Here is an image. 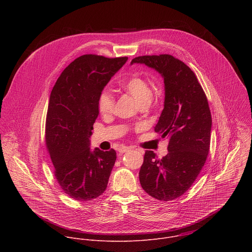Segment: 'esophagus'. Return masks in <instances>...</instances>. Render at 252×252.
Here are the masks:
<instances>
[{"label":"esophagus","mask_w":252,"mask_h":252,"mask_svg":"<svg viewBox=\"0 0 252 252\" xmlns=\"http://www.w3.org/2000/svg\"><path fill=\"white\" fill-rule=\"evenodd\" d=\"M129 150H130V148H129V147H127V146H121V147H119V148H118V152H119L120 154L126 153V152H128Z\"/></svg>","instance_id":"34e87169"}]
</instances>
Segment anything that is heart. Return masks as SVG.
Segmentation results:
<instances>
[{"label":"heart","mask_w":252,"mask_h":252,"mask_svg":"<svg viewBox=\"0 0 252 252\" xmlns=\"http://www.w3.org/2000/svg\"><path fill=\"white\" fill-rule=\"evenodd\" d=\"M123 89L129 93L139 105L151 101L152 91L148 83L140 76L131 77L126 82H124ZM98 107L100 112L103 114H107L112 111L114 107V99L108 90L101 92L98 99Z\"/></svg>","instance_id":"b5f03b06"}]
</instances>
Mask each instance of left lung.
Returning <instances> with one entry per match:
<instances>
[{"label":"left lung","instance_id":"obj_1","mask_svg":"<svg viewBox=\"0 0 252 252\" xmlns=\"http://www.w3.org/2000/svg\"><path fill=\"white\" fill-rule=\"evenodd\" d=\"M133 64L145 65L164 79V108L154 130L169 138L168 154L158 159L146 150L139 177L148 195L171 201L190 188L206 163L212 130L208 99L195 73L172 55L140 56Z\"/></svg>","mask_w":252,"mask_h":252}]
</instances>
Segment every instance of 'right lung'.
<instances>
[{
	"label": "right lung",
	"mask_w": 252,
	"mask_h": 252,
	"mask_svg": "<svg viewBox=\"0 0 252 252\" xmlns=\"http://www.w3.org/2000/svg\"><path fill=\"white\" fill-rule=\"evenodd\" d=\"M127 60L82 55L63 71L51 91L46 146L58 183L76 201L96 199L108 186L116 152L91 149L90 137L99 115V96Z\"/></svg>",
	"instance_id": "right-lung-1"
}]
</instances>
